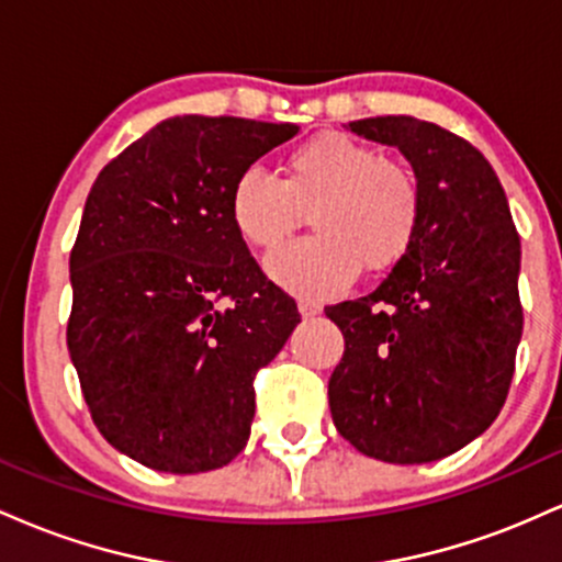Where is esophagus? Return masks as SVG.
<instances>
[{"label": "esophagus", "instance_id": "34e87169", "mask_svg": "<svg viewBox=\"0 0 562 562\" xmlns=\"http://www.w3.org/2000/svg\"><path fill=\"white\" fill-rule=\"evenodd\" d=\"M299 312H301L303 319H312V317H317V314L322 312V306H319L317 301L303 299V301H299Z\"/></svg>", "mask_w": 562, "mask_h": 562}]
</instances>
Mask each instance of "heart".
<instances>
[{
  "instance_id": "1",
  "label": "heart",
  "mask_w": 562,
  "mask_h": 562,
  "mask_svg": "<svg viewBox=\"0 0 562 562\" xmlns=\"http://www.w3.org/2000/svg\"><path fill=\"white\" fill-rule=\"evenodd\" d=\"M229 222L256 250H272L299 227L314 235L277 250L267 272L301 299H330L359 269L383 274L406 259L423 222L420 184L396 160L344 132H322L282 160V179L256 169L237 173Z\"/></svg>"
}]
</instances>
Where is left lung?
Returning <instances> with one entry per match:
<instances>
[{
    "instance_id": "1",
    "label": "left lung",
    "mask_w": 562,
    "mask_h": 562,
    "mask_svg": "<svg viewBox=\"0 0 562 562\" xmlns=\"http://www.w3.org/2000/svg\"><path fill=\"white\" fill-rule=\"evenodd\" d=\"M348 128L402 150L423 222L370 295L325 308L346 340L327 385L333 423L367 457L420 465L479 438L505 404L524 333L520 237L492 164L468 139L412 115Z\"/></svg>"
}]
</instances>
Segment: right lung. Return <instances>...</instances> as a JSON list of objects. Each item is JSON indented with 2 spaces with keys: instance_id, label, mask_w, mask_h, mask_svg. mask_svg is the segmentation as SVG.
I'll return each mask as SVG.
<instances>
[{
  "instance_id": "obj_1",
  "label": "right lung",
  "mask_w": 562,
  "mask_h": 562,
  "mask_svg": "<svg viewBox=\"0 0 562 562\" xmlns=\"http://www.w3.org/2000/svg\"><path fill=\"white\" fill-rule=\"evenodd\" d=\"M295 124L173 115L94 179L70 250V362L105 441L160 473L240 454L254 378L301 322L299 306L229 222L237 173Z\"/></svg>"
}]
</instances>
